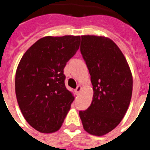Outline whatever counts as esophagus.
<instances>
[{
    "mask_svg": "<svg viewBox=\"0 0 150 150\" xmlns=\"http://www.w3.org/2000/svg\"><path fill=\"white\" fill-rule=\"evenodd\" d=\"M81 90H82V87H81V86H78L77 88L75 89V93L77 94H79L80 92H81Z\"/></svg>",
    "mask_w": 150,
    "mask_h": 150,
    "instance_id": "34e87169",
    "label": "esophagus"
}]
</instances>
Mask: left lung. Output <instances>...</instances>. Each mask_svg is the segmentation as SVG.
<instances>
[{"label":"left lung","mask_w":150,"mask_h":150,"mask_svg":"<svg viewBox=\"0 0 150 150\" xmlns=\"http://www.w3.org/2000/svg\"><path fill=\"white\" fill-rule=\"evenodd\" d=\"M80 51L91 76L93 97L79 116L85 131L102 136L123 119L132 93V75L122 52L104 36H82Z\"/></svg>","instance_id":"8db88e82"}]
</instances>
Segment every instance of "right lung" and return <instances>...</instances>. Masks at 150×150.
Segmentation results:
<instances>
[{
  "instance_id": "add662e5",
  "label": "right lung",
  "mask_w": 150,
  "mask_h": 150,
  "mask_svg": "<svg viewBox=\"0 0 150 150\" xmlns=\"http://www.w3.org/2000/svg\"><path fill=\"white\" fill-rule=\"evenodd\" d=\"M79 36H45L22 56L15 94L25 119L40 132L60 129L75 97L66 89L64 68L79 48Z\"/></svg>"
}]
</instances>
